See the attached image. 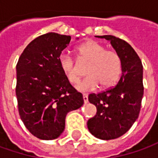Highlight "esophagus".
I'll return each mask as SVG.
<instances>
[{
	"label": "esophagus",
	"mask_w": 158,
	"mask_h": 158,
	"mask_svg": "<svg viewBox=\"0 0 158 158\" xmlns=\"http://www.w3.org/2000/svg\"><path fill=\"white\" fill-rule=\"evenodd\" d=\"M82 98H83V101H84V103H85V104H86V103H88V95L83 94Z\"/></svg>",
	"instance_id": "obj_1"
}]
</instances>
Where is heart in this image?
<instances>
[{"instance_id":"b5f03b06","label":"heart","mask_w":158,"mask_h":158,"mask_svg":"<svg viewBox=\"0 0 158 158\" xmlns=\"http://www.w3.org/2000/svg\"><path fill=\"white\" fill-rule=\"evenodd\" d=\"M82 64H88L86 73L89 76L77 85L81 91H92L98 88L106 89L117 82L121 71V60L117 52L106 50L100 43L89 40L77 48ZM59 65L67 80L76 84L81 79V71L78 64L68 52L60 53Z\"/></svg>"}]
</instances>
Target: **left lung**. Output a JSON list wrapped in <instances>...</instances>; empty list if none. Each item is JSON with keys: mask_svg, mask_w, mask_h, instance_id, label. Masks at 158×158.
Here are the masks:
<instances>
[{"mask_svg": "<svg viewBox=\"0 0 158 158\" xmlns=\"http://www.w3.org/2000/svg\"><path fill=\"white\" fill-rule=\"evenodd\" d=\"M110 40L121 60L118 82L105 91L89 95V103L97 107V114L87 122L89 131L102 140L123 135L136 120L143 96V64L134 48L125 40L112 35L98 36Z\"/></svg>", "mask_w": 158, "mask_h": 158, "instance_id": "1", "label": "left lung"}]
</instances>
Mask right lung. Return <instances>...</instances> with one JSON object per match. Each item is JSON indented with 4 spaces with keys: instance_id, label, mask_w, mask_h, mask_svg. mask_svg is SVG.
Wrapping results in <instances>:
<instances>
[{
    "instance_id": "add662e5",
    "label": "right lung",
    "mask_w": 158,
    "mask_h": 158,
    "mask_svg": "<svg viewBox=\"0 0 158 158\" xmlns=\"http://www.w3.org/2000/svg\"><path fill=\"white\" fill-rule=\"evenodd\" d=\"M71 37L48 32L28 45L16 64L15 94L22 121L41 140L59 137L68 112L83 105L82 94L67 80L59 57Z\"/></svg>"
}]
</instances>
